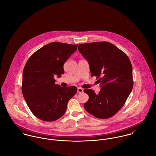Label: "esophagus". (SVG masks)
Returning a JSON list of instances; mask_svg holds the SVG:
<instances>
[{"label":"esophagus","instance_id":"esophagus-1","mask_svg":"<svg viewBox=\"0 0 156 156\" xmlns=\"http://www.w3.org/2000/svg\"><path fill=\"white\" fill-rule=\"evenodd\" d=\"M83 91V89H82V88H77V92L82 93Z\"/></svg>","mask_w":156,"mask_h":156}]
</instances>
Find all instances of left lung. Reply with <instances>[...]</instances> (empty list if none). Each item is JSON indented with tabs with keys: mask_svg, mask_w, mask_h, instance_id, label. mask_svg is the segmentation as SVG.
Listing matches in <instances>:
<instances>
[{
	"mask_svg": "<svg viewBox=\"0 0 156 156\" xmlns=\"http://www.w3.org/2000/svg\"><path fill=\"white\" fill-rule=\"evenodd\" d=\"M78 50L89 63L91 76L98 79V94L84 89L89 100L85 110L100 119L111 118L125 104L133 87V69L127 55L109 42L80 44Z\"/></svg>",
	"mask_w": 156,
	"mask_h": 156,
	"instance_id": "left-lung-1",
	"label": "left lung"
}]
</instances>
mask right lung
I'll list each match as a JSON object with an SVG mask.
<instances>
[{
	"label": "right lung",
	"instance_id": "right-lung-1",
	"mask_svg": "<svg viewBox=\"0 0 156 156\" xmlns=\"http://www.w3.org/2000/svg\"><path fill=\"white\" fill-rule=\"evenodd\" d=\"M77 44L53 42L35 51L23 71L22 93L32 113L44 121H54L66 111L67 103L77 92L74 86L55 84L54 76L64 74V64Z\"/></svg>",
	"mask_w": 156,
	"mask_h": 156
}]
</instances>
